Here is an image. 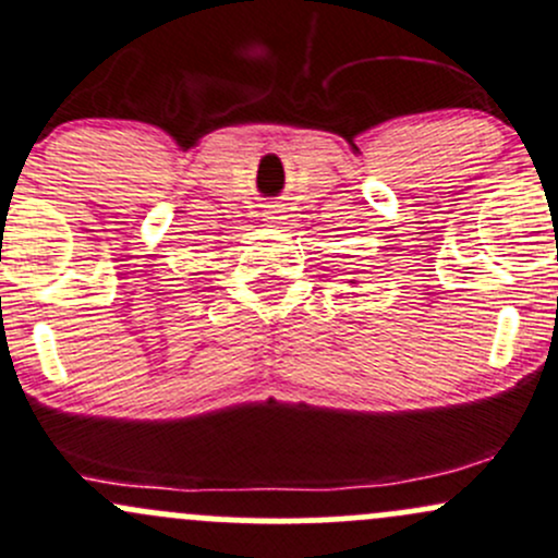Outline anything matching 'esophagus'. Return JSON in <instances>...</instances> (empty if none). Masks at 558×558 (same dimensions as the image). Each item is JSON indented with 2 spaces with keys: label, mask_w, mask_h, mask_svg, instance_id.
<instances>
[{
  "label": "esophagus",
  "mask_w": 558,
  "mask_h": 558,
  "mask_svg": "<svg viewBox=\"0 0 558 558\" xmlns=\"http://www.w3.org/2000/svg\"><path fill=\"white\" fill-rule=\"evenodd\" d=\"M266 217H268V220L277 222L279 220V211H266Z\"/></svg>",
  "instance_id": "obj_1"
}]
</instances>
